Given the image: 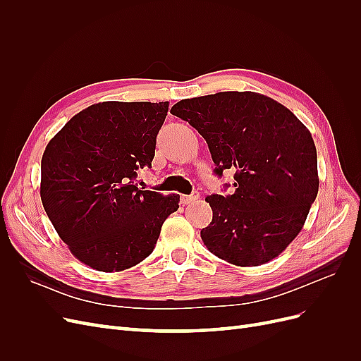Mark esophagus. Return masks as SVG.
Here are the masks:
<instances>
[{"mask_svg": "<svg viewBox=\"0 0 361 361\" xmlns=\"http://www.w3.org/2000/svg\"><path fill=\"white\" fill-rule=\"evenodd\" d=\"M199 199H200V194H199V192H192V194H190V195H182L180 202H182L183 204H190V203L197 202Z\"/></svg>", "mask_w": 361, "mask_h": 361, "instance_id": "34e87169", "label": "esophagus"}]
</instances>
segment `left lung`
I'll return each mask as SVG.
<instances>
[{
    "label": "left lung",
    "mask_w": 361,
    "mask_h": 361,
    "mask_svg": "<svg viewBox=\"0 0 361 361\" xmlns=\"http://www.w3.org/2000/svg\"><path fill=\"white\" fill-rule=\"evenodd\" d=\"M206 140L215 174L235 171V191L212 194L207 250L238 267L277 257L301 232L318 195L312 134L292 111L265 94L220 92L171 106Z\"/></svg>",
    "instance_id": "1"
}]
</instances>
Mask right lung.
<instances>
[{
    "label": "right lung",
    "instance_id": "obj_1",
    "mask_svg": "<svg viewBox=\"0 0 361 361\" xmlns=\"http://www.w3.org/2000/svg\"><path fill=\"white\" fill-rule=\"evenodd\" d=\"M169 102H99L75 114L42 157L40 199L71 253L93 269L123 271L155 248L179 194L140 190Z\"/></svg>",
    "mask_w": 361,
    "mask_h": 361
}]
</instances>
